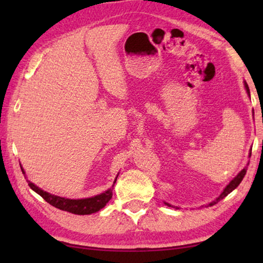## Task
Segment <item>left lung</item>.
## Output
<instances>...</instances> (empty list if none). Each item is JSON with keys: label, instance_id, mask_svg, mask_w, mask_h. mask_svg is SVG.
<instances>
[{"label": "left lung", "instance_id": "8db88e82", "mask_svg": "<svg viewBox=\"0 0 263 263\" xmlns=\"http://www.w3.org/2000/svg\"><path fill=\"white\" fill-rule=\"evenodd\" d=\"M245 87H246V90H247V92H248V95H249V88H248V86H247V83H245ZM246 172H247V167L246 168H243L241 172L239 173V174L234 177V179L230 182V184L226 186V188L224 189V191H222L221 193V195L219 196V197L218 198H216V201H213L212 203H210L209 204V206H212V205H215V204H217L218 202L220 201V199H222L224 197H226V196H228L230 193H232V191L237 188V186L240 184V182L242 181V179L245 177V175H246ZM168 206H171V204H168V203H166ZM176 209H179V208H176Z\"/></svg>", "mask_w": 263, "mask_h": 263}]
</instances>
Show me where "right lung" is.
Segmentation results:
<instances>
[{
    "label": "right lung",
    "mask_w": 263,
    "mask_h": 263,
    "mask_svg": "<svg viewBox=\"0 0 263 263\" xmlns=\"http://www.w3.org/2000/svg\"><path fill=\"white\" fill-rule=\"evenodd\" d=\"M22 172H23V169H22ZM29 185L33 191H35L38 195H41L48 204L60 209V210L74 213V215H90V213L100 211L101 209L104 208L105 204L110 201L111 197H112V189H114V185H112V189L106 190L105 193L94 196V197H90V198L68 199V198L59 197V196L48 194L46 191L38 188V186H35L33 183H31V182H29Z\"/></svg>",
    "instance_id": "right-lung-1"
}]
</instances>
